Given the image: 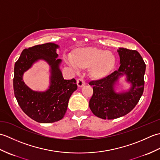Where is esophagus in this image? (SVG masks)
Here are the masks:
<instances>
[{
  "mask_svg": "<svg viewBox=\"0 0 160 160\" xmlns=\"http://www.w3.org/2000/svg\"><path fill=\"white\" fill-rule=\"evenodd\" d=\"M77 84H78V87H82L83 86H84L86 84L85 82H84V80L82 78H79V79L77 80Z\"/></svg>",
  "mask_w": 160,
  "mask_h": 160,
  "instance_id": "esophagus-1",
  "label": "esophagus"
}]
</instances>
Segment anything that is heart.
I'll list each match as a JSON object with an SVG mask.
<instances>
[{
	"label": "heart",
	"mask_w": 160,
	"mask_h": 160,
	"mask_svg": "<svg viewBox=\"0 0 160 160\" xmlns=\"http://www.w3.org/2000/svg\"><path fill=\"white\" fill-rule=\"evenodd\" d=\"M67 62L77 69L89 68V76L96 80L108 77L117 64V57L110 51L95 47H80L74 49Z\"/></svg>",
	"instance_id": "b5f03b06"
}]
</instances>
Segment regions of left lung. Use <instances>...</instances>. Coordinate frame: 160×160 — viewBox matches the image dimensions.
Instances as JSON below:
<instances>
[{"mask_svg":"<svg viewBox=\"0 0 160 160\" xmlns=\"http://www.w3.org/2000/svg\"><path fill=\"white\" fill-rule=\"evenodd\" d=\"M120 66L104 79L91 81L93 94L89 108L96 116L113 120L128 114L133 109L143 94L146 64L135 50L119 48ZM130 84L127 90L116 92L115 87L122 77Z\"/></svg>","mask_w":160,"mask_h":160,"instance_id":"8db88e82","label":"left lung"}]
</instances>
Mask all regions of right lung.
I'll return each instance as SVG.
<instances>
[{"label": "right lung", "mask_w": 160, "mask_h": 160, "mask_svg": "<svg viewBox=\"0 0 160 160\" xmlns=\"http://www.w3.org/2000/svg\"><path fill=\"white\" fill-rule=\"evenodd\" d=\"M60 46L49 42L24 49L14 65L13 91L24 113L40 123H52L63 118L71 95L77 89L76 80H64L56 49ZM44 60L50 69V87L45 92L33 91L23 80V74L33 63Z\"/></svg>", "instance_id": "add662e5"}]
</instances>
